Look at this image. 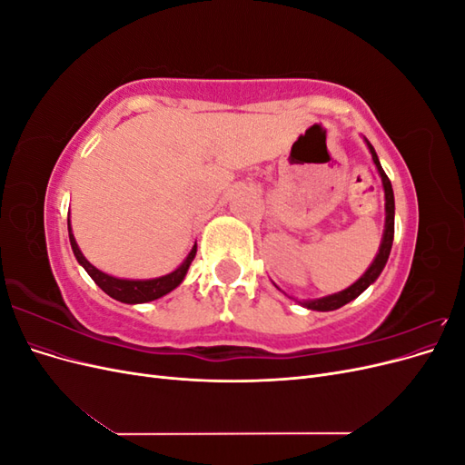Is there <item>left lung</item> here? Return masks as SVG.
<instances>
[{
  "label": "left lung",
  "mask_w": 465,
  "mask_h": 465,
  "mask_svg": "<svg viewBox=\"0 0 465 465\" xmlns=\"http://www.w3.org/2000/svg\"><path fill=\"white\" fill-rule=\"evenodd\" d=\"M369 143V142H367ZM369 149L372 153V161L378 168L380 176H382V184H384V193H386V231H384V238H382V244H380V250L378 254L372 262V265L369 267L367 272H364V275L357 281V283L351 285L349 289L341 291V292H335V294H330V297H323V299H318V301H304L302 304L306 308H312V311H335V308H341L343 304L351 302L353 299H357L359 294L367 289L371 283H374V281L378 279V275L382 273L384 265L388 262V256H390V250H391V242H393V209H396V205H393V190H391V182L390 178L386 176V173L382 171V166H380V161L376 157V151L374 147L369 143Z\"/></svg>",
  "instance_id": "obj_1"
}]
</instances>
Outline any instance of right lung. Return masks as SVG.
<instances>
[{
    "mask_svg": "<svg viewBox=\"0 0 465 465\" xmlns=\"http://www.w3.org/2000/svg\"><path fill=\"white\" fill-rule=\"evenodd\" d=\"M67 231H69V242H72V250H74L77 262L83 267H85V272L91 275V279L94 281V283L101 287L106 294H110L112 299H116L120 302H128V304H139V302H149V301H154V299H161L163 294L176 289L182 283V279H184L192 260L195 258V250H198V246H193L192 252L188 254V258H186V262L182 263L176 272L168 273L164 277L147 279V281L116 279V277L103 273L101 270H96L94 265H91L85 260V256L81 254V250H79L75 238L72 234V227H69V223H67Z\"/></svg>",
    "mask_w": 465,
    "mask_h": 465,
    "instance_id": "right-lung-1",
    "label": "right lung"
}]
</instances>
